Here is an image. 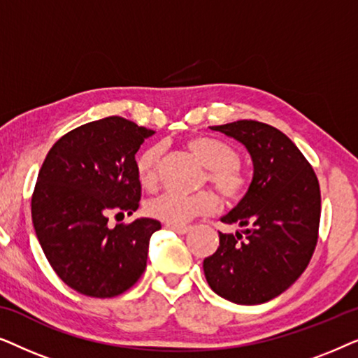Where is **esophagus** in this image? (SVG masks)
<instances>
[{
	"label": "esophagus",
	"instance_id": "obj_1",
	"mask_svg": "<svg viewBox=\"0 0 358 358\" xmlns=\"http://www.w3.org/2000/svg\"><path fill=\"white\" fill-rule=\"evenodd\" d=\"M166 227H168L171 231H174L178 234H187L190 229H192V227H173V224H166Z\"/></svg>",
	"mask_w": 358,
	"mask_h": 358
}]
</instances>
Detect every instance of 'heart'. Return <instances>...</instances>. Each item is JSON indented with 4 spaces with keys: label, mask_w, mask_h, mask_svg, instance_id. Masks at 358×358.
<instances>
[{
    "label": "heart",
    "mask_w": 358,
    "mask_h": 358,
    "mask_svg": "<svg viewBox=\"0 0 358 358\" xmlns=\"http://www.w3.org/2000/svg\"><path fill=\"white\" fill-rule=\"evenodd\" d=\"M189 150L208 169V180L224 199H239L246 189V178L239 168L238 151L227 141L215 136L200 135L187 141ZM163 146L153 145L141 151L136 158V174L143 185H153L158 179L159 159ZM218 207V200L212 192L197 195L161 194L148 200L146 213L151 218L164 222L173 227H184L190 220L200 215L213 213Z\"/></svg>",
    "instance_id": "heart-1"
}]
</instances>
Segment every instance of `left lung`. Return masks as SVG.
I'll list each match as a JSON object with an SVG mask.
<instances>
[{"label":"left lung","mask_w":358,"mask_h":358,"mask_svg":"<svg viewBox=\"0 0 358 358\" xmlns=\"http://www.w3.org/2000/svg\"><path fill=\"white\" fill-rule=\"evenodd\" d=\"M244 145L252 180L236 207L222 218L238 224L218 233L220 246L203 261L212 290L238 305H261L292 287L317 243L321 192L315 171L280 130L254 120L210 127Z\"/></svg>","instance_id":"8db88e82"}]
</instances>
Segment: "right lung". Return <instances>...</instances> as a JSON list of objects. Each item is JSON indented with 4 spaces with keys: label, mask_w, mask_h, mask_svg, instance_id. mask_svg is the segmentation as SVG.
Here are the masks:
<instances>
[{
    "label": "right lung",
    "mask_w": 358,
    "mask_h": 358,
    "mask_svg": "<svg viewBox=\"0 0 358 358\" xmlns=\"http://www.w3.org/2000/svg\"><path fill=\"white\" fill-rule=\"evenodd\" d=\"M153 130L122 117L90 122L48 151L32 195V223L57 275L83 295L110 298L145 272L153 218L109 227L110 213L138 208L135 155Z\"/></svg>",
    "instance_id": "1"
}]
</instances>
